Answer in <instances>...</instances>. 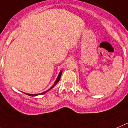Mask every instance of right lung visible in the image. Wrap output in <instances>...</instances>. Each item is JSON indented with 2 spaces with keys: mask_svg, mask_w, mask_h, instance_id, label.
Here are the masks:
<instances>
[{
  "mask_svg": "<svg viewBox=\"0 0 128 128\" xmlns=\"http://www.w3.org/2000/svg\"><path fill=\"white\" fill-rule=\"evenodd\" d=\"M62 72V70H61V71H60L59 74H58V76H57V79H56V82H55V83H54V84L52 86V87L50 88H49V89H48V90H46V91L43 92H42V93H40V94H28V93H25V92H24V93H25V94H27V95L30 96H33V97H34V96H38V95H41V94H45V93H46L47 92L49 91L50 90H51L52 88H54V87H55V86H56V85H57V84L58 82H59L60 79V76H61Z\"/></svg>",
  "mask_w": 128,
  "mask_h": 128,
  "instance_id": "right-lung-1",
  "label": "right lung"
}]
</instances>
